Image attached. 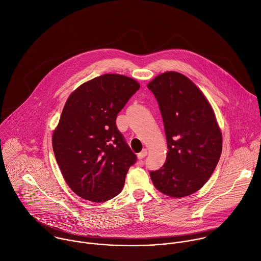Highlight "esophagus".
Here are the masks:
<instances>
[{
    "instance_id": "1",
    "label": "esophagus",
    "mask_w": 261,
    "mask_h": 261,
    "mask_svg": "<svg viewBox=\"0 0 261 261\" xmlns=\"http://www.w3.org/2000/svg\"><path fill=\"white\" fill-rule=\"evenodd\" d=\"M146 155H147V150H146V149H143L140 153H138L137 156H138L139 160H142V159H144Z\"/></svg>"
}]
</instances>
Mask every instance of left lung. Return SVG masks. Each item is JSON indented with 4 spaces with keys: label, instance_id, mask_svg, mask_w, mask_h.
<instances>
[{
    "label": "left lung",
    "instance_id": "8db88e82",
    "mask_svg": "<svg viewBox=\"0 0 261 261\" xmlns=\"http://www.w3.org/2000/svg\"><path fill=\"white\" fill-rule=\"evenodd\" d=\"M147 87L159 102L169 149L165 165L149 172L152 183L171 197L193 194L211 178L222 154L223 137L214 110L181 73H163Z\"/></svg>",
    "mask_w": 261,
    "mask_h": 261
}]
</instances>
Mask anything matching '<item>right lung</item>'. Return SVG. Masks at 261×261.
Masks as SVG:
<instances>
[{"label": "right lung", "mask_w": 261, "mask_h": 261, "mask_svg": "<svg viewBox=\"0 0 261 261\" xmlns=\"http://www.w3.org/2000/svg\"><path fill=\"white\" fill-rule=\"evenodd\" d=\"M139 83L120 74H103L74 90L53 133V149L71 190L86 200L103 202L123 189L136 163L116 119Z\"/></svg>", "instance_id": "obj_1"}]
</instances>
